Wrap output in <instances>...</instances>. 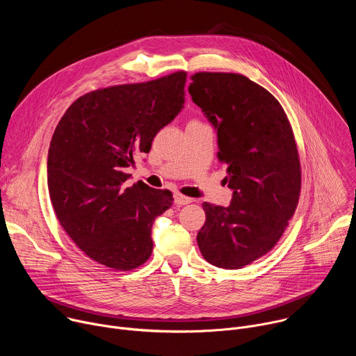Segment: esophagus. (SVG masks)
<instances>
[{"mask_svg": "<svg viewBox=\"0 0 356 356\" xmlns=\"http://www.w3.org/2000/svg\"><path fill=\"white\" fill-rule=\"evenodd\" d=\"M175 202H176V206H186V204H190L191 202V198L190 197H186V195H183V194H179V193H176L175 194Z\"/></svg>", "mask_w": 356, "mask_h": 356, "instance_id": "obj_1", "label": "esophagus"}]
</instances>
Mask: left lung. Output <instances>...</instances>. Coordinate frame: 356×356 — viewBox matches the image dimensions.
<instances>
[{
    "label": "left lung",
    "mask_w": 356,
    "mask_h": 356,
    "mask_svg": "<svg viewBox=\"0 0 356 356\" xmlns=\"http://www.w3.org/2000/svg\"><path fill=\"white\" fill-rule=\"evenodd\" d=\"M188 92L217 129L224 181L234 191L228 207L204 202L197 234L204 259L241 269L277 243L301 190V166L289 118L262 86L236 73L200 72Z\"/></svg>",
    "instance_id": "left-lung-1"
}]
</instances>
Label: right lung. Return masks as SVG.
<instances>
[{"label": "right lung", "mask_w": 356, "mask_h": 356, "mask_svg": "<svg viewBox=\"0 0 356 356\" xmlns=\"http://www.w3.org/2000/svg\"><path fill=\"white\" fill-rule=\"evenodd\" d=\"M187 73L98 88L79 97L59 121L47 154L56 217L86 255L115 270L143 265L152 224L173 202L169 190L124 183L139 154L180 113Z\"/></svg>", "instance_id": "obj_1"}]
</instances>
